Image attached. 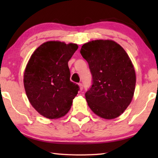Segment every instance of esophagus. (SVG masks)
Instances as JSON below:
<instances>
[{
    "label": "esophagus",
    "mask_w": 158,
    "mask_h": 158,
    "mask_svg": "<svg viewBox=\"0 0 158 158\" xmlns=\"http://www.w3.org/2000/svg\"><path fill=\"white\" fill-rule=\"evenodd\" d=\"M79 88H80V90H82L83 89H84V85H83V84H81V83H80V84H79Z\"/></svg>",
    "instance_id": "34e87169"
}]
</instances>
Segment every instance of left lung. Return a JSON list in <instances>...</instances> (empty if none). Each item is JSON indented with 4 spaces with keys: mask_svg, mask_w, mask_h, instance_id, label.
<instances>
[{
    "mask_svg": "<svg viewBox=\"0 0 158 158\" xmlns=\"http://www.w3.org/2000/svg\"><path fill=\"white\" fill-rule=\"evenodd\" d=\"M80 53L92 74V85L85 94L89 107L103 118L119 116L135 89V71L127 53L116 42L103 40L84 44Z\"/></svg>",
    "mask_w": 158,
    "mask_h": 158,
    "instance_id": "left-lung-1",
    "label": "left lung"
}]
</instances>
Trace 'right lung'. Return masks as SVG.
<instances>
[{"label": "right lung", "instance_id": "add662e5", "mask_svg": "<svg viewBox=\"0 0 158 158\" xmlns=\"http://www.w3.org/2000/svg\"><path fill=\"white\" fill-rule=\"evenodd\" d=\"M78 49L76 44L49 41L35 51L26 65L23 84L31 105L50 119L68 113L79 90L70 81L68 61Z\"/></svg>", "mask_w": 158, "mask_h": 158}]
</instances>
